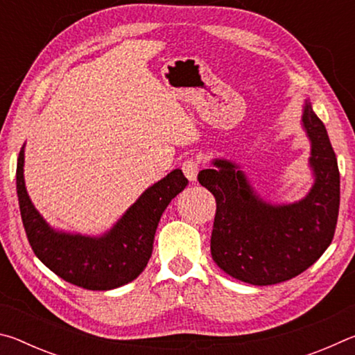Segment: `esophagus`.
I'll return each mask as SVG.
<instances>
[{
	"label": "esophagus",
	"instance_id": "34e87169",
	"mask_svg": "<svg viewBox=\"0 0 355 355\" xmlns=\"http://www.w3.org/2000/svg\"><path fill=\"white\" fill-rule=\"evenodd\" d=\"M182 169L184 172L186 178H188L191 183H194L197 180V175H199L200 164H199V161H196V159H186L182 166Z\"/></svg>",
	"mask_w": 355,
	"mask_h": 355
}]
</instances>
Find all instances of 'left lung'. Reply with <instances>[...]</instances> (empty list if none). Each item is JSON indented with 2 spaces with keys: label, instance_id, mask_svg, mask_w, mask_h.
Listing matches in <instances>:
<instances>
[{
  "label": "left lung",
  "instance_id": "left-lung-1",
  "mask_svg": "<svg viewBox=\"0 0 355 355\" xmlns=\"http://www.w3.org/2000/svg\"><path fill=\"white\" fill-rule=\"evenodd\" d=\"M300 125L310 141L313 184L302 199L272 203L243 167L214 158L199 183L216 197L211 257L222 271L250 285H274L309 269L332 243L340 208V172L327 130L309 100Z\"/></svg>",
  "mask_w": 355,
  "mask_h": 355
}]
</instances>
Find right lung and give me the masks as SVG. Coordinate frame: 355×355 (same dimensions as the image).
<instances>
[{"instance_id": "obj_1", "label": "right lung", "mask_w": 355, "mask_h": 355, "mask_svg": "<svg viewBox=\"0 0 355 355\" xmlns=\"http://www.w3.org/2000/svg\"><path fill=\"white\" fill-rule=\"evenodd\" d=\"M25 144L17 161V196L28 241L35 257L69 284L107 291L135 280L152 257L161 214L188 184L182 169L148 186L103 235L58 230L29 199L25 184Z\"/></svg>"}]
</instances>
